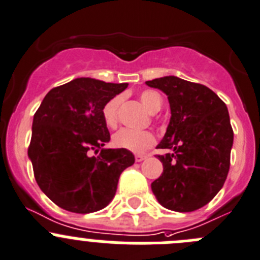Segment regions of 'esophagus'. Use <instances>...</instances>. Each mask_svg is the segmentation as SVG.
I'll list each match as a JSON object with an SVG mask.
<instances>
[{
	"mask_svg": "<svg viewBox=\"0 0 260 260\" xmlns=\"http://www.w3.org/2000/svg\"><path fill=\"white\" fill-rule=\"evenodd\" d=\"M147 157V155H144V154H136L135 155V159L137 163H140V161H142V160H145Z\"/></svg>",
	"mask_w": 260,
	"mask_h": 260,
	"instance_id": "34e87169",
	"label": "esophagus"
}]
</instances>
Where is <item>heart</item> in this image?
Segmentation results:
<instances>
[{
	"instance_id": "heart-1",
	"label": "heart",
	"mask_w": 260,
	"mask_h": 260,
	"mask_svg": "<svg viewBox=\"0 0 260 260\" xmlns=\"http://www.w3.org/2000/svg\"><path fill=\"white\" fill-rule=\"evenodd\" d=\"M140 100L151 114L159 111L163 105V97L152 89H146V91L141 92ZM119 105H120V97L119 96L113 97L104 105L103 119L108 127L114 128L118 123ZM154 144L155 136L150 131H133L123 128L113 136L114 146L132 152H144L154 146Z\"/></svg>"
}]
</instances>
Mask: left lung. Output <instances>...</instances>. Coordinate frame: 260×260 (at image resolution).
Instances as JSON below:
<instances>
[{
	"instance_id": "obj_1",
	"label": "left lung",
	"mask_w": 260,
	"mask_h": 260,
	"mask_svg": "<svg viewBox=\"0 0 260 260\" xmlns=\"http://www.w3.org/2000/svg\"><path fill=\"white\" fill-rule=\"evenodd\" d=\"M168 96L171 122L156 155L163 173L151 190L164 208L193 212L207 205L224 185L230 171L234 131L225 104L210 88L178 77L146 82Z\"/></svg>"
}]
</instances>
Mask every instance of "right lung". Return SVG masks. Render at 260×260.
Masks as SVG:
<instances>
[{"label": "right lung", "mask_w": 260, "mask_h": 260, "mask_svg": "<svg viewBox=\"0 0 260 260\" xmlns=\"http://www.w3.org/2000/svg\"><path fill=\"white\" fill-rule=\"evenodd\" d=\"M127 87L77 78L51 89L36 111L28 155L38 186L57 207L81 214L103 209L135 163L128 150L103 149L110 141L103 108Z\"/></svg>", "instance_id": "1"}]
</instances>
